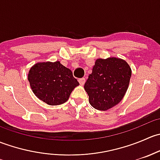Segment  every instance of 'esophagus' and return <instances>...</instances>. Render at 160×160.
<instances>
[{
	"instance_id": "34e87169",
	"label": "esophagus",
	"mask_w": 160,
	"mask_h": 160,
	"mask_svg": "<svg viewBox=\"0 0 160 160\" xmlns=\"http://www.w3.org/2000/svg\"><path fill=\"white\" fill-rule=\"evenodd\" d=\"M79 83H80V85H83L85 83V82H86V80H85V78H80L78 80Z\"/></svg>"
}]
</instances>
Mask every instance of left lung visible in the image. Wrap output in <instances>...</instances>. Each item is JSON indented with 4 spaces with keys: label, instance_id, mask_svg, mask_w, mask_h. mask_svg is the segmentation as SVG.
I'll use <instances>...</instances> for the list:
<instances>
[{
    "label": "left lung",
    "instance_id": "8db88e82",
    "mask_svg": "<svg viewBox=\"0 0 160 160\" xmlns=\"http://www.w3.org/2000/svg\"><path fill=\"white\" fill-rule=\"evenodd\" d=\"M131 76L132 70L123 59L115 57L97 59L84 84L90 105L100 111L117 105L128 90Z\"/></svg>",
    "mask_w": 160,
    "mask_h": 160
}]
</instances>
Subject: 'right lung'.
Listing matches in <instances>:
<instances>
[{
  "instance_id": "1",
  "label": "right lung",
  "mask_w": 160,
  "mask_h": 160,
  "mask_svg": "<svg viewBox=\"0 0 160 160\" xmlns=\"http://www.w3.org/2000/svg\"><path fill=\"white\" fill-rule=\"evenodd\" d=\"M28 80L35 96L49 105L65 103L79 85L72 71L59 61L35 64L28 72Z\"/></svg>"
}]
</instances>
